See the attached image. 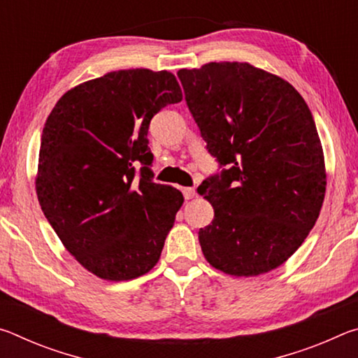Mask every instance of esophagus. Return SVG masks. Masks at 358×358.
<instances>
[{"mask_svg":"<svg viewBox=\"0 0 358 358\" xmlns=\"http://www.w3.org/2000/svg\"><path fill=\"white\" fill-rule=\"evenodd\" d=\"M183 196L186 201H189V199L196 196V189H194V187H183Z\"/></svg>","mask_w":358,"mask_h":358,"instance_id":"34e87169","label":"esophagus"}]
</instances>
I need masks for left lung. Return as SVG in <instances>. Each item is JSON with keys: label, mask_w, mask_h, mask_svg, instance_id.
<instances>
[{"label": "left lung", "mask_w": 358, "mask_h": 358, "mask_svg": "<svg viewBox=\"0 0 358 358\" xmlns=\"http://www.w3.org/2000/svg\"><path fill=\"white\" fill-rule=\"evenodd\" d=\"M207 150L222 169L197 187L215 217L199 230L210 265L257 276L282 265L316 224L325 162L313 115L284 78L248 63L180 69Z\"/></svg>", "instance_id": "left-lung-1"}]
</instances>
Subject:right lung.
<instances>
[{
	"label": "right lung",
	"mask_w": 358,
	"mask_h": 358,
	"mask_svg": "<svg viewBox=\"0 0 358 358\" xmlns=\"http://www.w3.org/2000/svg\"><path fill=\"white\" fill-rule=\"evenodd\" d=\"M181 99L172 72L126 69L77 85L48 115L36 175L41 208L101 280H134L161 257L185 199L153 181L147 136L151 118Z\"/></svg>",
	"instance_id": "obj_1"
}]
</instances>
